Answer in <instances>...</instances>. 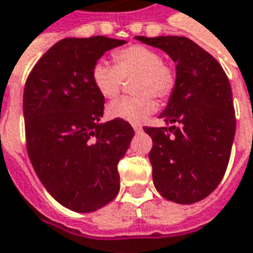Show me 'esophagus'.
Instances as JSON below:
<instances>
[{
  "instance_id": "34e87169",
  "label": "esophagus",
  "mask_w": 253,
  "mask_h": 253,
  "mask_svg": "<svg viewBox=\"0 0 253 253\" xmlns=\"http://www.w3.org/2000/svg\"><path fill=\"white\" fill-rule=\"evenodd\" d=\"M132 128L135 132H141L142 131V126L141 125H132Z\"/></svg>"
}]
</instances>
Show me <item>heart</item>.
I'll use <instances>...</instances> for the list:
<instances>
[{
    "mask_svg": "<svg viewBox=\"0 0 253 253\" xmlns=\"http://www.w3.org/2000/svg\"><path fill=\"white\" fill-rule=\"evenodd\" d=\"M114 65L97 61L91 70V79L97 91L104 98H115L121 93L123 79H134L132 89L138 96L125 97L109 104V118L141 123L157 108L153 96L167 100L174 93L178 82L172 65L164 63L160 53L144 46L131 45L114 53Z\"/></svg>",
    "mask_w": 253,
    "mask_h": 253,
    "instance_id": "1",
    "label": "heart"
}]
</instances>
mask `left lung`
I'll return each mask as SVG.
<instances>
[{"mask_svg": "<svg viewBox=\"0 0 253 253\" xmlns=\"http://www.w3.org/2000/svg\"><path fill=\"white\" fill-rule=\"evenodd\" d=\"M176 63V87L160 119L144 127L153 142L149 160L157 192L178 204L206 199L225 175L236 132L229 78L222 65L186 37H135Z\"/></svg>", "mask_w": 253, "mask_h": 253, "instance_id": "1", "label": "left lung"}]
</instances>
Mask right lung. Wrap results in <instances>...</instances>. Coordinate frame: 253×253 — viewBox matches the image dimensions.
I'll list each match as a JSON object with an SVG mask.
<instances>
[{"label": "right lung", "instance_id": "right-lung-1", "mask_svg": "<svg viewBox=\"0 0 253 253\" xmlns=\"http://www.w3.org/2000/svg\"><path fill=\"white\" fill-rule=\"evenodd\" d=\"M123 43L107 37L64 38L38 60L24 86L31 164L53 199L75 212H93L119 193L118 163L134 130L119 119L100 123L105 98L91 70L107 50Z\"/></svg>", "mask_w": 253, "mask_h": 253}]
</instances>
